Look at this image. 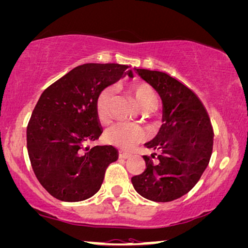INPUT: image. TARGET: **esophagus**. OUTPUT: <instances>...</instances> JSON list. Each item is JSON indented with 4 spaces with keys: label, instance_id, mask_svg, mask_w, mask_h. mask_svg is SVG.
<instances>
[{
    "label": "esophagus",
    "instance_id": "34e87169",
    "mask_svg": "<svg viewBox=\"0 0 248 248\" xmlns=\"http://www.w3.org/2000/svg\"><path fill=\"white\" fill-rule=\"evenodd\" d=\"M118 156L121 158H129L131 156L130 152H125V151H119L118 152Z\"/></svg>",
    "mask_w": 248,
    "mask_h": 248
}]
</instances>
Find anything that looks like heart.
<instances>
[{
	"mask_svg": "<svg viewBox=\"0 0 248 248\" xmlns=\"http://www.w3.org/2000/svg\"><path fill=\"white\" fill-rule=\"evenodd\" d=\"M129 91L136 100L137 105L140 109H152L156 102V96H155L154 90L149 86L147 82L136 80L129 84ZM112 91L111 87L102 88L97 94L95 99V110L97 118L102 123H107L109 121L111 110L110 105L112 100ZM147 137L146 131L141 126L136 124L124 123L119 122L109 127L106 133V138L111 145L117 146L119 148L130 149L133 148L137 143L143 141Z\"/></svg>",
	"mask_w": 248,
	"mask_h": 248,
	"instance_id": "obj_1",
	"label": "heart"
}]
</instances>
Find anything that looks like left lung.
I'll use <instances>...</instances> for the list:
<instances>
[{
    "label": "left lung",
    "instance_id": "1",
    "mask_svg": "<svg viewBox=\"0 0 248 248\" xmlns=\"http://www.w3.org/2000/svg\"><path fill=\"white\" fill-rule=\"evenodd\" d=\"M136 72L160 94L164 123L146 143L160 154L143 155L145 171L131 182L143 198L169 202L191 191L206 170L213 151V126L201 101L184 84L166 72Z\"/></svg>",
    "mask_w": 248,
    "mask_h": 248
}]
</instances>
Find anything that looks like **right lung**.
<instances>
[{"mask_svg":"<svg viewBox=\"0 0 248 248\" xmlns=\"http://www.w3.org/2000/svg\"><path fill=\"white\" fill-rule=\"evenodd\" d=\"M125 75L132 77L129 65L82 64L40 96L27 125V152L36 178L54 198L69 202L91 198L102 185L107 168L117 160L112 146L91 148L88 143L102 133L97 94Z\"/></svg>","mask_w":248,"mask_h":248,"instance_id":"obj_1","label":"right lung"}]
</instances>
